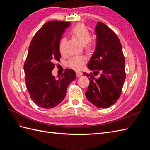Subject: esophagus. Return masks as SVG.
Here are the masks:
<instances>
[{
    "mask_svg": "<svg viewBox=\"0 0 150 150\" xmlns=\"http://www.w3.org/2000/svg\"><path fill=\"white\" fill-rule=\"evenodd\" d=\"M76 76H77V77H79V76H82L83 72H81V71H76Z\"/></svg>",
    "mask_w": 150,
    "mask_h": 150,
    "instance_id": "obj_1",
    "label": "esophagus"
}]
</instances>
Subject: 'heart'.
Returning a JSON list of instances; mask_svg holds the SVG:
<instances>
[{"label": "heart", "instance_id": "obj_1", "mask_svg": "<svg viewBox=\"0 0 150 150\" xmlns=\"http://www.w3.org/2000/svg\"><path fill=\"white\" fill-rule=\"evenodd\" d=\"M71 34L79 41L84 45L86 49L91 50L94 47V43L92 41L91 35L90 32L83 23L77 24L72 28ZM66 39L62 38L59 42V50L61 54H64L66 51ZM88 61V58L85 56H77L71 57L67 62V66L74 70H80L82 69Z\"/></svg>", "mask_w": 150, "mask_h": 150}]
</instances>
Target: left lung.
<instances>
[{
    "label": "left lung",
    "instance_id": "8db88e82",
    "mask_svg": "<svg viewBox=\"0 0 150 150\" xmlns=\"http://www.w3.org/2000/svg\"><path fill=\"white\" fill-rule=\"evenodd\" d=\"M95 32L96 49L88 67L95 76L99 72L101 74L96 78L92 72H83L90 81L85 94L94 106L106 108L116 103L121 96L126 79L125 59L119 38L110 28L99 22Z\"/></svg>",
    "mask_w": 150,
    "mask_h": 150
}]
</instances>
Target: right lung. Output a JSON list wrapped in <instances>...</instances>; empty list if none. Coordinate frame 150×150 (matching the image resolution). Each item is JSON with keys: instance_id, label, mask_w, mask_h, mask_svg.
Instances as JSON below:
<instances>
[{"instance_id": "obj_1", "label": "right lung", "mask_w": 150, "mask_h": 150, "mask_svg": "<svg viewBox=\"0 0 150 150\" xmlns=\"http://www.w3.org/2000/svg\"><path fill=\"white\" fill-rule=\"evenodd\" d=\"M70 22L50 21L31 40L24 65L27 89L33 102L46 109L57 106L64 99L67 86L76 79L75 72L66 69L59 79L52 75L54 62L60 61V40Z\"/></svg>"}]
</instances>
